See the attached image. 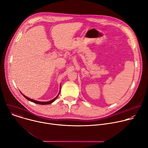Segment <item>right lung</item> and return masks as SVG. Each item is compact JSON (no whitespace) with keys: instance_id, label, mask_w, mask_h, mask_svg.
Segmentation results:
<instances>
[{"instance_id":"obj_1","label":"right lung","mask_w":148,"mask_h":148,"mask_svg":"<svg viewBox=\"0 0 148 148\" xmlns=\"http://www.w3.org/2000/svg\"><path fill=\"white\" fill-rule=\"evenodd\" d=\"M61 89V88H60ZM22 93V92H21ZM59 94H60V92H59ZM59 94L57 95V96L56 97V98H54L53 99H52V100H51V101H47V102H41V101H36V100H34V99H30V98H28V97H27L26 96H25V95H23V94H22L27 99H28L29 101H32V102H34V103H38V104H41V105H47V104H50V103H51L52 102H53L55 100H56V99L58 97V95H59Z\"/></svg>"}]
</instances>
